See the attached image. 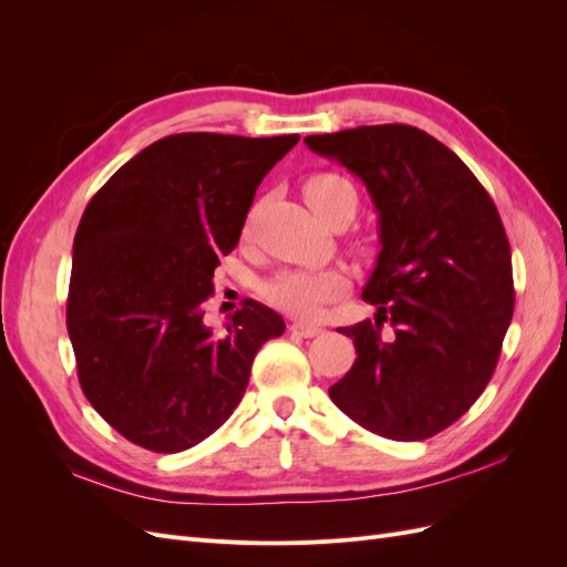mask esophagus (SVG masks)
Instances as JSON below:
<instances>
[{
    "label": "esophagus",
    "instance_id": "34e87169",
    "mask_svg": "<svg viewBox=\"0 0 567 567\" xmlns=\"http://www.w3.org/2000/svg\"><path fill=\"white\" fill-rule=\"evenodd\" d=\"M288 329H290V333H296V336H300V338H315V336L321 333L319 326L305 323V321H293V323L288 326Z\"/></svg>",
    "mask_w": 567,
    "mask_h": 567
}]
</instances>
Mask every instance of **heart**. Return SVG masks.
Masks as SVG:
<instances>
[{
    "instance_id": "1",
    "label": "heart",
    "mask_w": 567,
    "mask_h": 567,
    "mask_svg": "<svg viewBox=\"0 0 567 567\" xmlns=\"http://www.w3.org/2000/svg\"><path fill=\"white\" fill-rule=\"evenodd\" d=\"M307 205L323 221L336 215H354L357 192L340 175L319 173L302 184ZM348 290V277L338 269H293L284 271L265 286V298L279 310L298 319H317L323 307Z\"/></svg>"
}]
</instances>
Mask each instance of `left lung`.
Returning <instances> with one entry per match:
<instances>
[{
    "label": "left lung",
    "mask_w": 567,
    "mask_h": 567,
    "mask_svg": "<svg viewBox=\"0 0 567 567\" xmlns=\"http://www.w3.org/2000/svg\"><path fill=\"white\" fill-rule=\"evenodd\" d=\"M364 182L381 252L362 290L375 317L338 329L352 369L329 388L367 431L433 437L483 394L513 317L511 248L485 186L454 151L411 125L305 136Z\"/></svg>",
    "instance_id": "obj_1"
}]
</instances>
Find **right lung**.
Here are the masks:
<instances>
[{
    "instance_id": "1",
    "label": "right lung",
    "mask_w": 567,
    "mask_h": 567,
    "mask_svg": "<svg viewBox=\"0 0 567 567\" xmlns=\"http://www.w3.org/2000/svg\"><path fill=\"white\" fill-rule=\"evenodd\" d=\"M298 134L184 132L136 153L99 188L73 244L65 323L84 398L144 450L175 454L241 402L252 359L284 319L248 300L227 333L203 323L219 255Z\"/></svg>"
}]
</instances>
